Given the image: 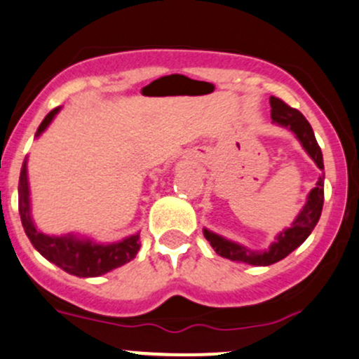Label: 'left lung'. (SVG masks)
I'll return each instance as SVG.
<instances>
[{
    "instance_id": "obj_1",
    "label": "left lung",
    "mask_w": 359,
    "mask_h": 359,
    "mask_svg": "<svg viewBox=\"0 0 359 359\" xmlns=\"http://www.w3.org/2000/svg\"><path fill=\"white\" fill-rule=\"evenodd\" d=\"M271 116L273 123L280 126H286L291 130L292 133L298 137V140L302 142L304 150L308 152V156L315 161V164L320 169H323V157L322 150H320L317 138H315L313 130H311L310 123L306 121V118L299 113L294 107L287 106L283 99L279 97H271ZM323 172L317 181V187L310 191L308 195L306 203H304L303 210L299 212L296 221L292 222L291 227H287L286 231L277 236V240L272 243L271 248L267 252H252V250L245 248V246L233 243L226 238L219 236V234L210 233L209 229H203V236L207 238V241L210 243L212 248L215 250V253L224 258H229L233 262H243V264L250 265H272L276 262L286 258L292 250L298 248L302 243L310 236V233L313 231V227L317 226L320 214H322L323 207Z\"/></svg>"
}]
</instances>
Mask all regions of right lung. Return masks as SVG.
I'll return each mask as SVG.
<instances>
[{
	"instance_id": "1",
	"label": "right lung",
	"mask_w": 359,
	"mask_h": 359,
	"mask_svg": "<svg viewBox=\"0 0 359 359\" xmlns=\"http://www.w3.org/2000/svg\"><path fill=\"white\" fill-rule=\"evenodd\" d=\"M60 107L53 109L37 128L36 135H41L48 128L49 123L56 116ZM18 212H20L22 226H24L27 238L34 245V248L49 262L63 269L65 272L79 277H97L128 264L137 257L140 250L138 234L126 238V240L113 243V245H95L88 240H76L75 236H48L36 229L32 217H30V200H29V181H27V165L24 163L18 181Z\"/></svg>"
}]
</instances>
